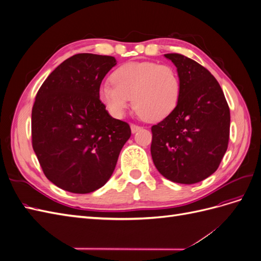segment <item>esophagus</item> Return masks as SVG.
Returning <instances> with one entry per match:
<instances>
[{
  "label": "esophagus",
  "mask_w": 261,
  "mask_h": 261,
  "mask_svg": "<svg viewBox=\"0 0 261 261\" xmlns=\"http://www.w3.org/2000/svg\"><path fill=\"white\" fill-rule=\"evenodd\" d=\"M140 128H141L140 126H138V125H136V124H132V125H130V129H132V133H133V134L137 133Z\"/></svg>",
  "instance_id": "esophagus-1"
}]
</instances>
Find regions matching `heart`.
Instances as JSON below:
<instances>
[{
	"label": "heart",
	"mask_w": 261,
	"mask_h": 261,
	"mask_svg": "<svg viewBox=\"0 0 261 261\" xmlns=\"http://www.w3.org/2000/svg\"><path fill=\"white\" fill-rule=\"evenodd\" d=\"M113 85L99 88V100L113 117L122 118L132 99L137 113L149 121H160L177 106L180 81L176 69L155 62H129L117 67Z\"/></svg>",
	"instance_id": "obj_1"
}]
</instances>
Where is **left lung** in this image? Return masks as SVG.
Wrapping results in <instances>:
<instances>
[{
    "label": "left lung",
    "instance_id": "left-lung-1",
    "mask_svg": "<svg viewBox=\"0 0 261 261\" xmlns=\"http://www.w3.org/2000/svg\"><path fill=\"white\" fill-rule=\"evenodd\" d=\"M180 81L177 106L153 125L151 151L156 170L179 184H195L213 174L227 149L230 109L207 68L177 53L164 54Z\"/></svg>",
    "mask_w": 261,
    "mask_h": 261
}]
</instances>
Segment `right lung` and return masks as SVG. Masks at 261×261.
Listing matches in <instances>:
<instances>
[{
    "label": "right lung",
    "mask_w": 261,
    "mask_h": 261,
    "mask_svg": "<svg viewBox=\"0 0 261 261\" xmlns=\"http://www.w3.org/2000/svg\"><path fill=\"white\" fill-rule=\"evenodd\" d=\"M113 57L81 53L55 68L39 89L31 112L33 148L44 175L58 187L88 194L111 177L130 137L99 100Z\"/></svg>",
    "instance_id": "right-lung-1"
}]
</instances>
